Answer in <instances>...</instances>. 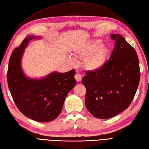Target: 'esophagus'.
I'll return each instance as SVG.
<instances>
[{
  "label": "esophagus",
  "instance_id": "obj_1",
  "mask_svg": "<svg viewBox=\"0 0 149 149\" xmlns=\"http://www.w3.org/2000/svg\"><path fill=\"white\" fill-rule=\"evenodd\" d=\"M82 75L80 74V73H79V72H77L76 74H75V75H74V78H75V79H76V80L77 82H80V80H82Z\"/></svg>",
  "mask_w": 149,
  "mask_h": 149
}]
</instances>
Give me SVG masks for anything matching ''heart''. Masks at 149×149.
<instances>
[{
	"label": "heart",
	"instance_id": "obj_1",
	"mask_svg": "<svg viewBox=\"0 0 149 149\" xmlns=\"http://www.w3.org/2000/svg\"><path fill=\"white\" fill-rule=\"evenodd\" d=\"M101 44L100 40H93L76 52L78 57L86 58L84 66L87 69L90 70L100 69L106 62L108 49L105 46H101Z\"/></svg>",
	"mask_w": 149,
	"mask_h": 149
}]
</instances>
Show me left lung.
<instances>
[{
    "label": "left lung",
    "mask_w": 149,
    "mask_h": 149,
    "mask_svg": "<svg viewBox=\"0 0 149 149\" xmlns=\"http://www.w3.org/2000/svg\"><path fill=\"white\" fill-rule=\"evenodd\" d=\"M114 48L103 66L87 70L82 82L86 89L85 104L93 116L107 119L128 107L140 80L139 63L135 49L118 34H112Z\"/></svg>",
    "instance_id": "8db88e82"
}]
</instances>
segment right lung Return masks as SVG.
Segmentation results:
<instances>
[{
	"label": "right lung",
	"mask_w": 149,
	"mask_h": 149,
	"mask_svg": "<svg viewBox=\"0 0 149 149\" xmlns=\"http://www.w3.org/2000/svg\"><path fill=\"white\" fill-rule=\"evenodd\" d=\"M36 38L40 37L27 36L12 52L7 72L8 85L21 113L35 121L48 122L59 115L68 93L76 85L75 70L54 72L40 80L26 77L21 67V59L29 41Z\"/></svg>",
	"instance_id": "1"
}]
</instances>
